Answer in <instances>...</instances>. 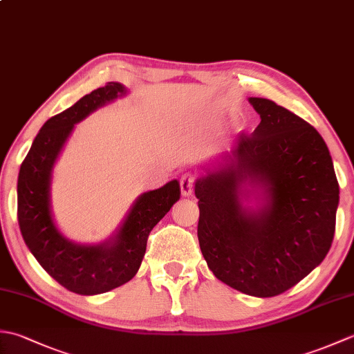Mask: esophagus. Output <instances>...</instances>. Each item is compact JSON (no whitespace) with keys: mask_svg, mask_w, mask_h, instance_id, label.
Instances as JSON below:
<instances>
[{"mask_svg":"<svg viewBox=\"0 0 354 354\" xmlns=\"http://www.w3.org/2000/svg\"><path fill=\"white\" fill-rule=\"evenodd\" d=\"M179 185H181L183 196H190L194 187V178L189 175V173H184V175L179 178Z\"/></svg>","mask_w":354,"mask_h":354,"instance_id":"1","label":"esophagus"}]
</instances>
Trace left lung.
Masks as SVG:
<instances>
[{"label":"left lung","mask_w":354,"mask_h":354,"mask_svg":"<svg viewBox=\"0 0 354 354\" xmlns=\"http://www.w3.org/2000/svg\"><path fill=\"white\" fill-rule=\"evenodd\" d=\"M261 122L194 183L198 239L217 280L275 297L309 275L332 246L339 184L326 141L303 118L250 97ZM257 196V209L243 202Z\"/></svg>","instance_id":"8db88e82"}]
</instances>
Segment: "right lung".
Instances as JSON below:
<instances>
[{"instance_id":"add662e5","label":"right lung","mask_w":354,"mask_h":354,"mask_svg":"<svg viewBox=\"0 0 354 354\" xmlns=\"http://www.w3.org/2000/svg\"><path fill=\"white\" fill-rule=\"evenodd\" d=\"M126 93L122 84L109 82L47 120L19 169L18 222L22 239L39 265L65 289L79 295H97L132 280L145 257L149 232L181 196L176 179L140 194L115 234L97 245L73 242L57 228L51 212V176L59 153L74 124Z\"/></svg>"}]
</instances>
